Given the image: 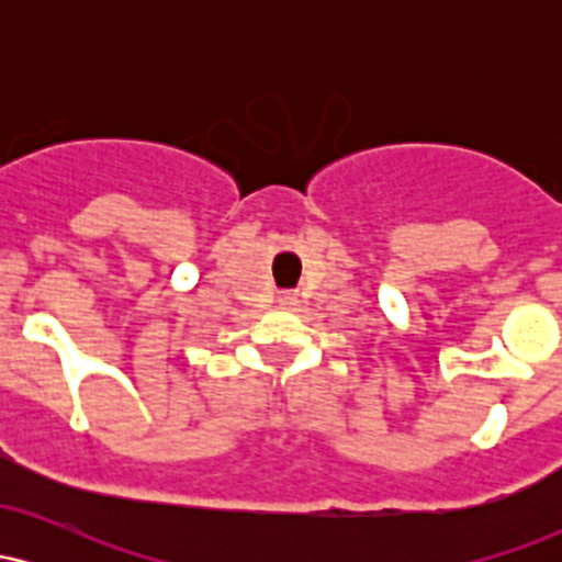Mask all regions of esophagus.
I'll use <instances>...</instances> for the list:
<instances>
[{
    "label": "esophagus",
    "instance_id": "34e87169",
    "mask_svg": "<svg viewBox=\"0 0 562 562\" xmlns=\"http://www.w3.org/2000/svg\"><path fill=\"white\" fill-rule=\"evenodd\" d=\"M295 301H299V295H295V293H290V290H288V293H280V295H277V303H280V306H295Z\"/></svg>",
    "mask_w": 562,
    "mask_h": 562
}]
</instances>
